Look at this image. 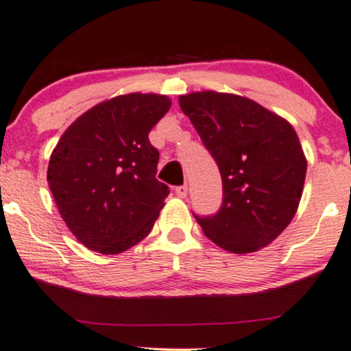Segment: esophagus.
Instances as JSON below:
<instances>
[{
  "mask_svg": "<svg viewBox=\"0 0 351 351\" xmlns=\"http://www.w3.org/2000/svg\"><path fill=\"white\" fill-rule=\"evenodd\" d=\"M176 193H177V197L185 198V197H187V193H189V187H187V185H180V187H176Z\"/></svg>",
  "mask_w": 351,
  "mask_h": 351,
  "instance_id": "34e87169",
  "label": "esophagus"
}]
</instances>
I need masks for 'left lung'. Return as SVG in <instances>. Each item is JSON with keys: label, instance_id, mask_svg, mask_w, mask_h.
I'll list each match as a JSON object with an SVG mask.
<instances>
[{"label": "left lung", "instance_id": "obj_1", "mask_svg": "<svg viewBox=\"0 0 351 351\" xmlns=\"http://www.w3.org/2000/svg\"><path fill=\"white\" fill-rule=\"evenodd\" d=\"M179 104L221 172V208L193 215L203 232L232 254L265 247L291 223L304 187L308 161L295 128L236 94L202 90Z\"/></svg>", "mask_w": 351, "mask_h": 351}]
</instances>
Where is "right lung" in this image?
<instances>
[{
    "label": "right lung",
    "mask_w": 351,
    "mask_h": 351,
    "mask_svg": "<svg viewBox=\"0 0 351 351\" xmlns=\"http://www.w3.org/2000/svg\"><path fill=\"white\" fill-rule=\"evenodd\" d=\"M169 109L162 94L112 97L56 143L47 180L63 221L88 249L120 254L153 229L169 187L156 179L159 151L148 135Z\"/></svg>",
    "instance_id": "add662e5"
}]
</instances>
